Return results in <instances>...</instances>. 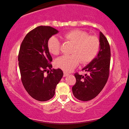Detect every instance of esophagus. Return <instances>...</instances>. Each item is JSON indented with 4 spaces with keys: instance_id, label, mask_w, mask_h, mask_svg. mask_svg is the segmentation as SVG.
Listing matches in <instances>:
<instances>
[{
    "instance_id": "1",
    "label": "esophagus",
    "mask_w": 129,
    "mask_h": 129,
    "mask_svg": "<svg viewBox=\"0 0 129 129\" xmlns=\"http://www.w3.org/2000/svg\"><path fill=\"white\" fill-rule=\"evenodd\" d=\"M69 74L68 73H67V72H64V75H63V76H64V77H66V76H67Z\"/></svg>"
}]
</instances>
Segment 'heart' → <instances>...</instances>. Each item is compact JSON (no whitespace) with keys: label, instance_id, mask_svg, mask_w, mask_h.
Here are the masks:
<instances>
[{"label":"heart","instance_id":"1","mask_svg":"<svg viewBox=\"0 0 129 129\" xmlns=\"http://www.w3.org/2000/svg\"><path fill=\"white\" fill-rule=\"evenodd\" d=\"M63 38L73 44L71 51L72 54L58 57L55 61V65L67 72L73 71L80 61L83 64L91 62L99 52V39L94 36H89L84 30H70L64 34ZM47 48L51 54L57 55L60 51V40L56 36H51L48 40Z\"/></svg>","mask_w":129,"mask_h":129}]
</instances>
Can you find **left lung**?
<instances>
[{"label": "left lung", "instance_id": "1", "mask_svg": "<svg viewBox=\"0 0 129 129\" xmlns=\"http://www.w3.org/2000/svg\"><path fill=\"white\" fill-rule=\"evenodd\" d=\"M100 51L97 56L82 70L89 73L85 76L75 74L76 82L72 87V92L76 99L87 101L93 99L103 89L109 75L110 48L108 41L100 32Z\"/></svg>", "mask_w": 129, "mask_h": 129}]
</instances>
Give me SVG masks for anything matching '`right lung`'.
<instances>
[{
    "label": "right lung",
    "instance_id": "1",
    "mask_svg": "<svg viewBox=\"0 0 129 129\" xmlns=\"http://www.w3.org/2000/svg\"><path fill=\"white\" fill-rule=\"evenodd\" d=\"M58 32L50 26H39L27 34L19 50V67L23 85L28 93L39 101L53 97L63 76L61 69H52V58L47 48L48 39Z\"/></svg>",
    "mask_w": 129,
    "mask_h": 129
}]
</instances>
